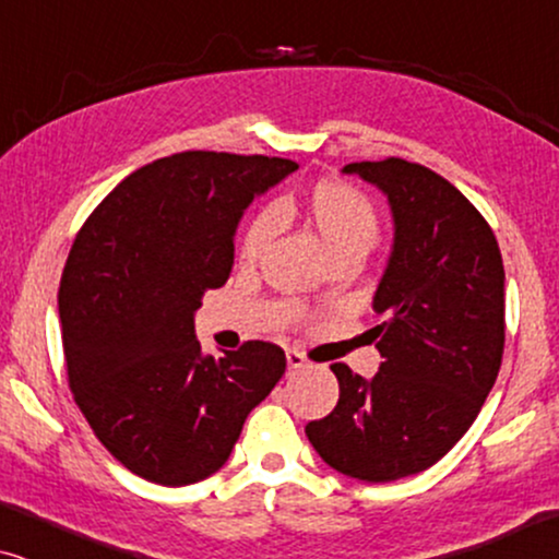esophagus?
I'll list each match as a JSON object with an SVG mask.
<instances>
[{
  "label": "esophagus",
  "mask_w": 559,
  "mask_h": 559,
  "mask_svg": "<svg viewBox=\"0 0 559 559\" xmlns=\"http://www.w3.org/2000/svg\"><path fill=\"white\" fill-rule=\"evenodd\" d=\"M305 366H308V358H305L300 350H287V369L289 371L305 369Z\"/></svg>",
  "instance_id": "34e87169"
}]
</instances>
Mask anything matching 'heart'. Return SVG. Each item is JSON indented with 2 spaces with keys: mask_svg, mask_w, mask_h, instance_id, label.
Returning a JSON list of instances; mask_svg holds the SVG:
<instances>
[{
  "mask_svg": "<svg viewBox=\"0 0 559 559\" xmlns=\"http://www.w3.org/2000/svg\"><path fill=\"white\" fill-rule=\"evenodd\" d=\"M302 216L318 236L328 262L338 257L364 259L379 239V216L371 201L346 182H318L302 205ZM272 231L274 213H259L243 234L241 257L254 262Z\"/></svg>",
  "mask_w": 559,
  "mask_h": 559,
  "instance_id": "heart-1",
  "label": "heart"
}]
</instances>
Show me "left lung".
<instances>
[{
	"label": "left lung",
	"mask_w": 559,
	"mask_h": 559,
	"mask_svg": "<svg viewBox=\"0 0 559 559\" xmlns=\"http://www.w3.org/2000/svg\"><path fill=\"white\" fill-rule=\"evenodd\" d=\"M386 195L394 239L366 333L371 379L333 364L341 396L308 423L318 455L343 476L389 484L430 468L478 417L503 354V262L486 218L438 173L407 159L350 163Z\"/></svg>",
	"instance_id": "1"
}]
</instances>
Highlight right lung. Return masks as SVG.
<instances>
[{
    "mask_svg": "<svg viewBox=\"0 0 559 559\" xmlns=\"http://www.w3.org/2000/svg\"><path fill=\"white\" fill-rule=\"evenodd\" d=\"M297 170L264 155L180 152L129 175L75 236L58 293L68 381L117 461L159 486L209 478L285 373L249 341L203 354L195 312L224 287L243 211Z\"/></svg>",
    "mask_w": 559,
    "mask_h": 559,
    "instance_id": "obj_1",
    "label": "right lung"
}]
</instances>
